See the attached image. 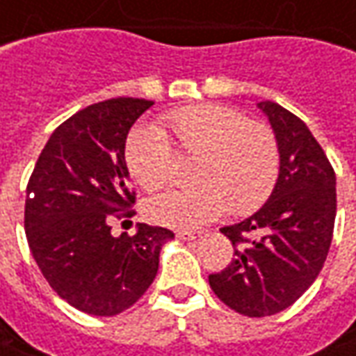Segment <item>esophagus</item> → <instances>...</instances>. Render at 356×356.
Returning <instances> with one entry per match:
<instances>
[{
  "instance_id": "34e87169",
  "label": "esophagus",
  "mask_w": 356,
  "mask_h": 356,
  "mask_svg": "<svg viewBox=\"0 0 356 356\" xmlns=\"http://www.w3.org/2000/svg\"><path fill=\"white\" fill-rule=\"evenodd\" d=\"M177 236L181 240H197V238H202V236H204V232H202V230H179Z\"/></svg>"
}]
</instances>
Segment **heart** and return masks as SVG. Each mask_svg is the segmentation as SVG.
I'll list each match as a JSON object with an SVG mask.
<instances>
[{"mask_svg":"<svg viewBox=\"0 0 356 356\" xmlns=\"http://www.w3.org/2000/svg\"><path fill=\"white\" fill-rule=\"evenodd\" d=\"M173 149L195 155V185L143 202V215L165 227L197 228L227 209L248 215L270 197L280 173L274 131L230 106H185L159 118V129H134L124 147L129 175L143 189H159L171 177Z\"/></svg>","mask_w":356,"mask_h":356,"instance_id":"obj_1","label":"heart"}]
</instances>
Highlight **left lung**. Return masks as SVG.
Segmentation results:
<instances>
[{"instance_id":"1","label":"left lung","mask_w":356,"mask_h":356,"mask_svg":"<svg viewBox=\"0 0 356 356\" xmlns=\"http://www.w3.org/2000/svg\"><path fill=\"white\" fill-rule=\"evenodd\" d=\"M258 108L270 120L280 149V175L260 211L220 228L234 258L209 276L230 309L266 317L300 300L323 268L333 238L335 171L309 128L276 102Z\"/></svg>"}]
</instances>
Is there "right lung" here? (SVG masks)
<instances>
[{"instance_id":"1","label":"right lung","mask_w":356,"mask_h":356,"mask_svg":"<svg viewBox=\"0 0 356 356\" xmlns=\"http://www.w3.org/2000/svg\"><path fill=\"white\" fill-rule=\"evenodd\" d=\"M154 106L112 98L88 106L53 131L25 197V232L49 286L79 312L112 317L131 307L157 276L159 252L173 232L138 225L112 236V216H131L124 157L134 122Z\"/></svg>"}]
</instances>
